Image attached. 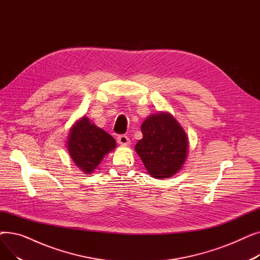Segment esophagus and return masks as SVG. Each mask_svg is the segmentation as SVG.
I'll return each mask as SVG.
<instances>
[{
    "mask_svg": "<svg viewBox=\"0 0 260 260\" xmlns=\"http://www.w3.org/2000/svg\"><path fill=\"white\" fill-rule=\"evenodd\" d=\"M117 141H118V143L123 144V145H126V144H128L131 142L129 138L127 137L126 135H119L118 138H117Z\"/></svg>",
    "mask_w": 260,
    "mask_h": 260,
    "instance_id": "esophagus-1",
    "label": "esophagus"
}]
</instances>
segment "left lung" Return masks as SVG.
Segmentation results:
<instances>
[{
  "instance_id": "8db88e82",
  "label": "left lung",
  "mask_w": 260,
  "mask_h": 260,
  "mask_svg": "<svg viewBox=\"0 0 260 260\" xmlns=\"http://www.w3.org/2000/svg\"><path fill=\"white\" fill-rule=\"evenodd\" d=\"M143 137L135 149L149 175L169 178L178 172L187 153L186 134L170 114L160 113L147 118L141 126Z\"/></svg>"
}]
</instances>
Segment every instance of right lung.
<instances>
[{
  "mask_svg": "<svg viewBox=\"0 0 260 260\" xmlns=\"http://www.w3.org/2000/svg\"><path fill=\"white\" fill-rule=\"evenodd\" d=\"M67 146L76 165L82 171L90 174L98 167L104 155L116 147V141L111 135L84 117L72 128Z\"/></svg>",
  "mask_w": 260,
  "mask_h": 260,
  "instance_id": "obj_1",
  "label": "right lung"
}]
</instances>
